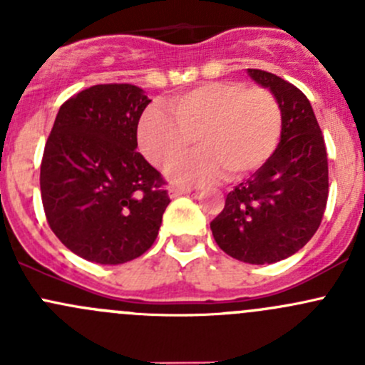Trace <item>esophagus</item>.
Returning a JSON list of instances; mask_svg holds the SVG:
<instances>
[{
  "label": "esophagus",
  "instance_id": "1",
  "mask_svg": "<svg viewBox=\"0 0 365 365\" xmlns=\"http://www.w3.org/2000/svg\"><path fill=\"white\" fill-rule=\"evenodd\" d=\"M189 192H190L189 187L173 185L171 189H169V196H171V197H178V196H183V194H189Z\"/></svg>",
  "mask_w": 365,
  "mask_h": 365
}]
</instances>
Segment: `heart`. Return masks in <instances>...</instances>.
<instances>
[{
	"instance_id": "1",
	"label": "heart",
	"mask_w": 365,
	"mask_h": 365,
	"mask_svg": "<svg viewBox=\"0 0 365 365\" xmlns=\"http://www.w3.org/2000/svg\"><path fill=\"white\" fill-rule=\"evenodd\" d=\"M168 108L171 115L162 108L141 114L138 145L153 165L168 168L194 139L200 150L173 168L182 182L220 171L227 180L242 178L270 159L281 138V106L267 88L217 81L171 98Z\"/></svg>"
}]
</instances>
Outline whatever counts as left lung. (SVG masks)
<instances>
[{
    "instance_id": "1",
    "label": "left lung",
    "mask_w": 365,
    "mask_h": 365,
    "mask_svg": "<svg viewBox=\"0 0 365 365\" xmlns=\"http://www.w3.org/2000/svg\"><path fill=\"white\" fill-rule=\"evenodd\" d=\"M249 76L281 106V143L251 178L227 194L210 227L231 257L264 264L300 251L318 231L329 200V160L307 97L275 73L249 68Z\"/></svg>"
}]
</instances>
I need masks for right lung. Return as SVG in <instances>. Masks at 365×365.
I'll return each instance as SVG.
<instances>
[{
    "mask_svg": "<svg viewBox=\"0 0 365 365\" xmlns=\"http://www.w3.org/2000/svg\"><path fill=\"white\" fill-rule=\"evenodd\" d=\"M148 104L134 84H95L61 106L47 138L40 164L47 222L65 247L93 263L145 254L171 203L165 180L135 150Z\"/></svg>",
    "mask_w": 365,
    "mask_h": 365,
    "instance_id": "right-lung-1",
    "label": "right lung"
}]
</instances>
